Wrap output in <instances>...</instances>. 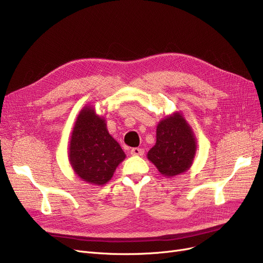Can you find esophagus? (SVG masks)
Wrapping results in <instances>:
<instances>
[{
    "mask_svg": "<svg viewBox=\"0 0 263 263\" xmlns=\"http://www.w3.org/2000/svg\"><path fill=\"white\" fill-rule=\"evenodd\" d=\"M145 153V150L142 148H133L130 150V155L133 156H142Z\"/></svg>",
    "mask_w": 263,
    "mask_h": 263,
    "instance_id": "1",
    "label": "esophagus"
}]
</instances>
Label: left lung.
Returning <instances> with one entry per match:
<instances>
[{"label":"left lung","mask_w":263,"mask_h":263,"mask_svg":"<svg viewBox=\"0 0 263 263\" xmlns=\"http://www.w3.org/2000/svg\"><path fill=\"white\" fill-rule=\"evenodd\" d=\"M195 151L192 128L182 114L174 113L158 124L156 145L147 157L164 177H174L191 168Z\"/></svg>","instance_id":"left-lung-1"}]
</instances>
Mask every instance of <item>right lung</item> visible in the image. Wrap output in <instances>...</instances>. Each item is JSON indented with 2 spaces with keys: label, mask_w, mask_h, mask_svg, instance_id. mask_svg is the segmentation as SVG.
<instances>
[{
  "label": "right lung",
  "mask_w": 263,
  "mask_h": 263,
  "mask_svg": "<svg viewBox=\"0 0 263 263\" xmlns=\"http://www.w3.org/2000/svg\"><path fill=\"white\" fill-rule=\"evenodd\" d=\"M126 155L110 136L105 119L92 106H85L78 115L71 134L69 161L77 176L93 185H103Z\"/></svg>",
  "instance_id": "1"
}]
</instances>
